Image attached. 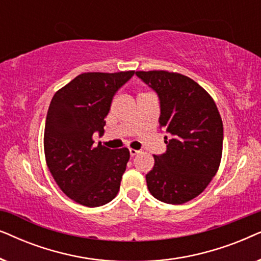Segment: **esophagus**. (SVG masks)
<instances>
[{"mask_svg":"<svg viewBox=\"0 0 261 261\" xmlns=\"http://www.w3.org/2000/svg\"><path fill=\"white\" fill-rule=\"evenodd\" d=\"M129 153H130V156H134L140 153V151H138V149H134V148H129Z\"/></svg>","mask_w":261,"mask_h":261,"instance_id":"obj_1","label":"esophagus"}]
</instances>
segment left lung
<instances>
[{
    "label": "left lung",
    "mask_w": 261,
    "mask_h": 261,
    "mask_svg": "<svg viewBox=\"0 0 261 261\" xmlns=\"http://www.w3.org/2000/svg\"><path fill=\"white\" fill-rule=\"evenodd\" d=\"M135 73L159 95V127L169 133L167 151L153 155L147 188L159 201L183 204L202 194L219 170L222 119L212 96L188 76L164 70Z\"/></svg>",
    "instance_id": "8db88e82"
}]
</instances>
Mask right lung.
Instances as JSON below:
<instances>
[{
    "label": "right lung",
    "instance_id": "obj_1",
    "mask_svg": "<svg viewBox=\"0 0 261 261\" xmlns=\"http://www.w3.org/2000/svg\"><path fill=\"white\" fill-rule=\"evenodd\" d=\"M135 71L78 74L53 96L46 116L44 151L53 179L67 197L95 208L119 192L129 151L94 145L105 133L113 96Z\"/></svg>",
    "mask_w": 261,
    "mask_h": 261
}]
</instances>
